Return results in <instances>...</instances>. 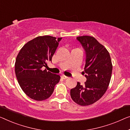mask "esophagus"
I'll use <instances>...</instances> for the list:
<instances>
[{"label":"esophagus","mask_w":130,"mask_h":130,"mask_svg":"<svg viewBox=\"0 0 130 130\" xmlns=\"http://www.w3.org/2000/svg\"><path fill=\"white\" fill-rule=\"evenodd\" d=\"M62 78H63V79H67L68 78V77L67 76H65V75H62Z\"/></svg>","instance_id":"1"}]
</instances>
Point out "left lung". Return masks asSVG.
I'll list each match as a JSON object with an SVG mask.
<instances>
[{
    "mask_svg": "<svg viewBox=\"0 0 130 130\" xmlns=\"http://www.w3.org/2000/svg\"><path fill=\"white\" fill-rule=\"evenodd\" d=\"M86 52L85 66L87 80L84 85L77 83L71 89L72 99L80 106L93 104L104 95L111 77L112 65L110 54L107 49L93 37H77Z\"/></svg>",
    "mask_w": 130,
    "mask_h": 130,
    "instance_id": "obj_1",
    "label": "left lung"
}]
</instances>
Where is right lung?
Listing matches in <instances>:
<instances>
[{
    "label": "right lung",
    "instance_id": "obj_1",
    "mask_svg": "<svg viewBox=\"0 0 130 130\" xmlns=\"http://www.w3.org/2000/svg\"><path fill=\"white\" fill-rule=\"evenodd\" d=\"M61 38L38 36L29 41L16 57L15 73L19 84L27 96L37 101L49 98L61 77L42 68L47 66Z\"/></svg>",
    "mask_w": 130,
    "mask_h": 130
}]
</instances>
